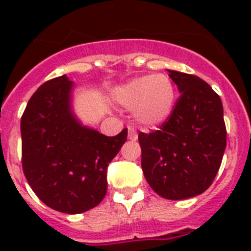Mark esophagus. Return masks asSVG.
Segmentation results:
<instances>
[{"label":"esophagus","instance_id":"34e87169","mask_svg":"<svg viewBox=\"0 0 251 251\" xmlns=\"http://www.w3.org/2000/svg\"><path fill=\"white\" fill-rule=\"evenodd\" d=\"M127 131H129V139L130 141H137V131H135V129L134 127H131V126H129L127 127Z\"/></svg>","mask_w":251,"mask_h":251}]
</instances>
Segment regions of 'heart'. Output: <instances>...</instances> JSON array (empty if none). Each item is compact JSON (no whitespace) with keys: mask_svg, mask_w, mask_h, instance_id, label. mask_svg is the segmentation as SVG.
I'll return each instance as SVG.
<instances>
[{"mask_svg":"<svg viewBox=\"0 0 251 251\" xmlns=\"http://www.w3.org/2000/svg\"><path fill=\"white\" fill-rule=\"evenodd\" d=\"M176 96L175 82L167 74L135 76L113 91L116 102L133 110L135 121L147 127H156L171 117Z\"/></svg>","mask_w":251,"mask_h":251,"instance_id":"obj_1","label":"heart"}]
</instances>
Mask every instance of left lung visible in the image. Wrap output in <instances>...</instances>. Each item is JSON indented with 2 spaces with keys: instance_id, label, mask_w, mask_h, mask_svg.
I'll use <instances>...</instances> for the list:
<instances>
[{
  "instance_id": "1",
  "label": "left lung",
  "mask_w": 251,
  "mask_h": 251,
  "mask_svg": "<svg viewBox=\"0 0 251 251\" xmlns=\"http://www.w3.org/2000/svg\"><path fill=\"white\" fill-rule=\"evenodd\" d=\"M179 98L171 117L152 133H139L142 169L155 193L179 201L211 186L226 146L223 104L208 83L168 70Z\"/></svg>"
}]
</instances>
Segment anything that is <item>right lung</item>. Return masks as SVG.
Here are the masks:
<instances>
[{
    "instance_id": "obj_1",
    "label": "right lung",
    "mask_w": 251,
    "mask_h": 251,
    "mask_svg": "<svg viewBox=\"0 0 251 251\" xmlns=\"http://www.w3.org/2000/svg\"><path fill=\"white\" fill-rule=\"evenodd\" d=\"M72 91L73 82L62 75L31 96L21 120L22 165L41 202L64 214H82L105 197L106 168L127 129L106 137L82 125L72 110Z\"/></svg>"
}]
</instances>
